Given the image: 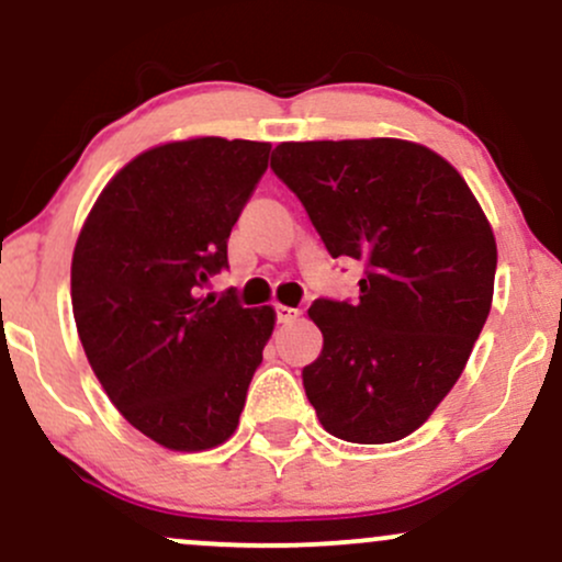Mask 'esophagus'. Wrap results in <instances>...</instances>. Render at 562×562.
<instances>
[{
	"instance_id": "34e87169",
	"label": "esophagus",
	"mask_w": 562,
	"mask_h": 562,
	"mask_svg": "<svg viewBox=\"0 0 562 562\" xmlns=\"http://www.w3.org/2000/svg\"><path fill=\"white\" fill-rule=\"evenodd\" d=\"M300 318L297 307H289V305H276V321L279 324H294Z\"/></svg>"
}]
</instances>
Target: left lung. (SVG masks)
<instances>
[{
  "mask_svg": "<svg viewBox=\"0 0 562 562\" xmlns=\"http://www.w3.org/2000/svg\"><path fill=\"white\" fill-rule=\"evenodd\" d=\"M270 169L334 260L363 262L358 300H315L324 348L302 369L326 432L406 438L449 395L494 297L496 241L462 175L417 143L276 145Z\"/></svg>",
  "mask_w": 562,
  "mask_h": 562,
  "instance_id": "8db88e82",
  "label": "left lung"
}]
</instances>
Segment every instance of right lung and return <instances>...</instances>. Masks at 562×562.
Instances as JSON below:
<instances>
[{
    "label": "right lung",
    "mask_w": 562,
    "mask_h": 562,
    "mask_svg": "<svg viewBox=\"0 0 562 562\" xmlns=\"http://www.w3.org/2000/svg\"><path fill=\"white\" fill-rule=\"evenodd\" d=\"M268 143L196 137L132 159L92 206L71 262L81 348L122 417L172 451L228 440L273 307L201 294L268 169Z\"/></svg>",
    "instance_id": "add662e5"
}]
</instances>
